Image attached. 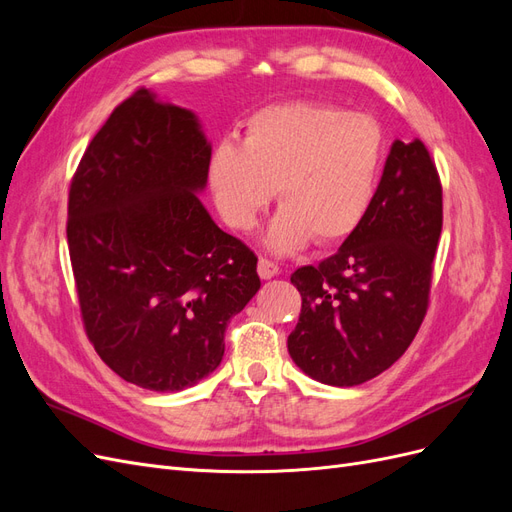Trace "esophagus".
Returning a JSON list of instances; mask_svg holds the SVG:
<instances>
[{
	"instance_id": "obj_1",
	"label": "esophagus",
	"mask_w": 512,
	"mask_h": 512,
	"mask_svg": "<svg viewBox=\"0 0 512 512\" xmlns=\"http://www.w3.org/2000/svg\"><path fill=\"white\" fill-rule=\"evenodd\" d=\"M277 273H280V267H277L273 260H269V258L258 260V275L262 277V280H271V277H275Z\"/></svg>"
}]
</instances>
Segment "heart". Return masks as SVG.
Wrapping results in <instances>:
<instances>
[{
	"instance_id": "obj_1",
	"label": "heart",
	"mask_w": 512,
	"mask_h": 512,
	"mask_svg": "<svg viewBox=\"0 0 512 512\" xmlns=\"http://www.w3.org/2000/svg\"><path fill=\"white\" fill-rule=\"evenodd\" d=\"M384 130L365 113L294 100L245 121L243 145L222 141L209 158L213 203L228 226L252 232L277 188L267 245L277 254L354 235L376 196Z\"/></svg>"
}]
</instances>
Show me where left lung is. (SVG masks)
I'll return each mask as SVG.
<instances>
[{
	"mask_svg": "<svg viewBox=\"0 0 512 512\" xmlns=\"http://www.w3.org/2000/svg\"><path fill=\"white\" fill-rule=\"evenodd\" d=\"M442 232V185L427 147L395 141L359 230L318 267L290 282L301 316L288 335L309 378L356 386L408 350L427 314L433 256Z\"/></svg>",
	"mask_w": 512,
	"mask_h": 512,
	"instance_id": "8db88e82",
	"label": "left lung"
}]
</instances>
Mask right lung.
<instances>
[{"label": "right lung", "mask_w": 512, "mask_h": 512, "mask_svg": "<svg viewBox=\"0 0 512 512\" xmlns=\"http://www.w3.org/2000/svg\"><path fill=\"white\" fill-rule=\"evenodd\" d=\"M211 145L188 108L123 100L70 183L68 247L89 342L117 376L177 393L218 369L258 258L211 220Z\"/></svg>", "instance_id": "obj_1"}]
</instances>
